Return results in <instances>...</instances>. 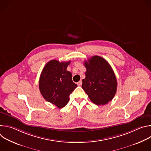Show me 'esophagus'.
<instances>
[{"label":"esophagus","instance_id":"esophagus-1","mask_svg":"<svg viewBox=\"0 0 151 151\" xmlns=\"http://www.w3.org/2000/svg\"><path fill=\"white\" fill-rule=\"evenodd\" d=\"M82 83V81H79V82L77 83V84H78V86H81Z\"/></svg>","mask_w":151,"mask_h":151}]
</instances>
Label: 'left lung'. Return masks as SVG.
Returning a JSON list of instances; mask_svg holds the SVG:
<instances>
[{"mask_svg":"<svg viewBox=\"0 0 151 151\" xmlns=\"http://www.w3.org/2000/svg\"><path fill=\"white\" fill-rule=\"evenodd\" d=\"M87 69L82 87L91 101L97 105H104L114 97L117 81L114 72L106 60L95 55L84 61Z\"/></svg>","mask_w":151,"mask_h":151,"instance_id":"left-lung-1","label":"left lung"}]
</instances>
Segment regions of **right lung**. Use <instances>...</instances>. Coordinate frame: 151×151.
<instances>
[{"label": "right lung", "instance_id": "1", "mask_svg": "<svg viewBox=\"0 0 151 151\" xmlns=\"http://www.w3.org/2000/svg\"><path fill=\"white\" fill-rule=\"evenodd\" d=\"M70 61L59 62L52 60L43 69L39 78L40 92L47 101L60 109L69 101V96L77 87L72 79V73L67 70Z\"/></svg>", "mask_w": 151, "mask_h": 151}]
</instances>
